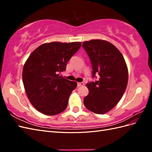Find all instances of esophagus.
<instances>
[{
	"instance_id": "esophagus-1",
	"label": "esophagus",
	"mask_w": 152,
	"mask_h": 152,
	"mask_svg": "<svg viewBox=\"0 0 152 152\" xmlns=\"http://www.w3.org/2000/svg\"><path fill=\"white\" fill-rule=\"evenodd\" d=\"M83 85H84V82H78V83H77V86L78 87H80V86H82Z\"/></svg>"
}]
</instances>
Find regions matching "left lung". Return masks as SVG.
Returning a JSON list of instances; mask_svg holds the SVG:
<instances>
[{
    "mask_svg": "<svg viewBox=\"0 0 152 152\" xmlns=\"http://www.w3.org/2000/svg\"><path fill=\"white\" fill-rule=\"evenodd\" d=\"M98 80L86 84L89 94L84 99L86 108L97 114L109 112L122 98L128 81L127 65L122 54L112 44L102 40L82 43Z\"/></svg>",
    "mask_w": 152,
    "mask_h": 152,
    "instance_id": "left-lung-1",
    "label": "left lung"
}]
</instances>
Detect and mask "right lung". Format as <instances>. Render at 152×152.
<instances>
[{"instance_id":"add662e5","label":"right lung","mask_w":152,"mask_h":152,"mask_svg":"<svg viewBox=\"0 0 152 152\" xmlns=\"http://www.w3.org/2000/svg\"><path fill=\"white\" fill-rule=\"evenodd\" d=\"M81 42L43 44L35 49L23 69V82L30 103L39 112L54 115L65 110L77 82L59 76Z\"/></svg>"}]
</instances>
